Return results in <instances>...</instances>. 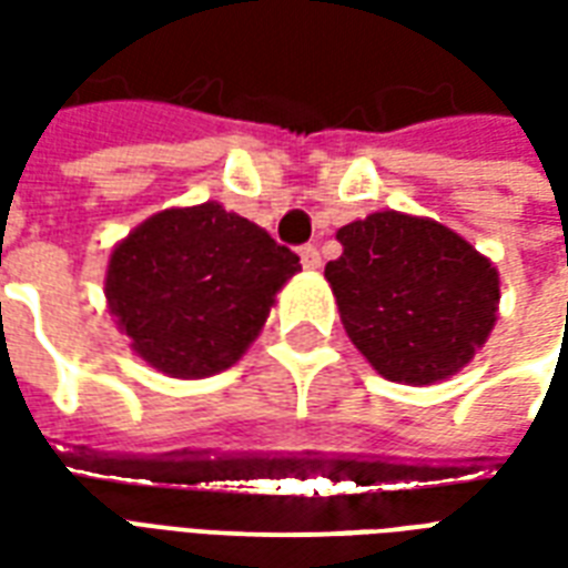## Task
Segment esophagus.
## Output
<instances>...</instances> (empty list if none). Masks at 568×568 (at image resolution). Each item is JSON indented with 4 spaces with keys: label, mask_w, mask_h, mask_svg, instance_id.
<instances>
[{
    "label": "esophagus",
    "mask_w": 568,
    "mask_h": 568,
    "mask_svg": "<svg viewBox=\"0 0 568 568\" xmlns=\"http://www.w3.org/2000/svg\"><path fill=\"white\" fill-rule=\"evenodd\" d=\"M301 267H304V271H320V267H322L320 248H316V246L301 248Z\"/></svg>",
    "instance_id": "obj_1"
}]
</instances>
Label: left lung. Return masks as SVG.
<instances>
[{
	"label": "left lung",
	"instance_id": "obj_1",
	"mask_svg": "<svg viewBox=\"0 0 568 568\" xmlns=\"http://www.w3.org/2000/svg\"><path fill=\"white\" fill-rule=\"evenodd\" d=\"M325 264L349 341L381 377L432 386L463 371L499 316V271L447 224L383 210L337 231Z\"/></svg>",
	"mask_w": 568,
	"mask_h": 568
}]
</instances>
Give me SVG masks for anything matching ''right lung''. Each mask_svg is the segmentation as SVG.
Masks as SVG:
<instances>
[{
  "mask_svg": "<svg viewBox=\"0 0 568 568\" xmlns=\"http://www.w3.org/2000/svg\"><path fill=\"white\" fill-rule=\"evenodd\" d=\"M297 271L292 248L206 200L154 212L115 243L105 301L145 365L200 381L246 353Z\"/></svg>",
  "mask_w": 568,
  "mask_h": 568,
  "instance_id": "right-lung-1",
  "label": "right lung"
}]
</instances>
